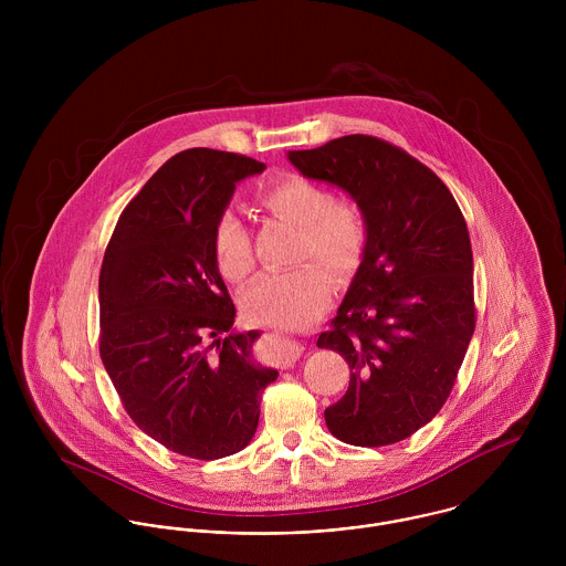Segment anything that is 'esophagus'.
Returning <instances> with one entry per match:
<instances>
[{
  "mask_svg": "<svg viewBox=\"0 0 566 566\" xmlns=\"http://www.w3.org/2000/svg\"><path fill=\"white\" fill-rule=\"evenodd\" d=\"M301 353H303V346H301L298 342H294V339H285L283 348L279 350V359H281V364L290 366L292 361H296V357H298Z\"/></svg>",
  "mask_w": 566,
  "mask_h": 566,
  "instance_id": "34e87169",
  "label": "esophagus"
}]
</instances>
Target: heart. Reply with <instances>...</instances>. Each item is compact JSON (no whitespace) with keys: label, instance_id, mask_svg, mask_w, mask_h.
<instances>
[{"label":"heart","instance_id":"heart-1","mask_svg":"<svg viewBox=\"0 0 566 566\" xmlns=\"http://www.w3.org/2000/svg\"><path fill=\"white\" fill-rule=\"evenodd\" d=\"M256 202L274 218L298 229V261L321 260L337 276H348L359 265L368 242V224L355 202L335 200L331 189L298 174L270 180L256 193ZM213 256L229 281L238 283L252 272L250 235L238 213L224 211L218 218ZM319 264L305 261L292 270L256 276L243 292L245 316L254 323L276 326L314 323L333 296V281Z\"/></svg>","mask_w":566,"mask_h":566}]
</instances>
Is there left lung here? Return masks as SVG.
Returning a JSON list of instances; mask_svg holds the SVG:
<instances>
[{
	"label": "left lung",
	"instance_id": "8db88e82",
	"mask_svg": "<svg viewBox=\"0 0 566 566\" xmlns=\"http://www.w3.org/2000/svg\"><path fill=\"white\" fill-rule=\"evenodd\" d=\"M287 159L344 189L368 224L361 263L318 337L350 368L326 427L355 447L405 440L449 399L475 331L464 216L429 167L377 137L346 135Z\"/></svg>",
	"mask_w": 566,
	"mask_h": 566
}]
</instances>
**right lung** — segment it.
Listing matches in <instances>:
<instances>
[{
    "instance_id": "add662e5",
    "label": "right lung",
    "mask_w": 566,
    "mask_h": 566,
    "mask_svg": "<svg viewBox=\"0 0 566 566\" xmlns=\"http://www.w3.org/2000/svg\"><path fill=\"white\" fill-rule=\"evenodd\" d=\"M265 169L211 148L178 153L122 211L99 272V357L135 424L169 451L220 460L248 447L279 373L238 333L213 256L235 185Z\"/></svg>"
}]
</instances>
